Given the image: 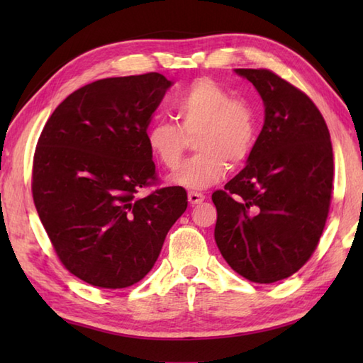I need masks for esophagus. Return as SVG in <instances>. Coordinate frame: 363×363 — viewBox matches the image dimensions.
Here are the masks:
<instances>
[{"label":"esophagus","instance_id":"esophagus-1","mask_svg":"<svg viewBox=\"0 0 363 363\" xmlns=\"http://www.w3.org/2000/svg\"><path fill=\"white\" fill-rule=\"evenodd\" d=\"M204 195L203 194H198V191H189V203L191 206H198L204 201Z\"/></svg>","mask_w":363,"mask_h":363}]
</instances>
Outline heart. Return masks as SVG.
Wrapping results in <instances>:
<instances>
[{
    "label": "heart",
    "instance_id": "heart-1",
    "mask_svg": "<svg viewBox=\"0 0 363 363\" xmlns=\"http://www.w3.org/2000/svg\"><path fill=\"white\" fill-rule=\"evenodd\" d=\"M177 125L156 120L146 129V145L156 160L173 169L181 162L187 135L194 138V157L169 177L173 184L203 190L223 179L228 167L243 165L257 138V113L250 101L230 98L220 84L198 78L176 95Z\"/></svg>",
    "mask_w": 363,
    "mask_h": 363
}]
</instances>
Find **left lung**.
<instances>
[{
	"label": "left lung",
	"mask_w": 363,
	"mask_h": 363,
	"mask_svg": "<svg viewBox=\"0 0 363 363\" xmlns=\"http://www.w3.org/2000/svg\"><path fill=\"white\" fill-rule=\"evenodd\" d=\"M264 101V128L225 190L213 191L215 242L229 267L259 284L296 273L317 248L329 213L334 159L312 99L269 70L235 68Z\"/></svg>",
	"instance_id": "obj_1"
}]
</instances>
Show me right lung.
Listing matches in <instances>:
<instances>
[{"instance_id":"add662e5","label":"right lung","mask_w":363,"mask_h":363,"mask_svg":"<svg viewBox=\"0 0 363 363\" xmlns=\"http://www.w3.org/2000/svg\"><path fill=\"white\" fill-rule=\"evenodd\" d=\"M172 84L160 73L87 84L56 107L37 142V213L65 268L95 287L143 279L187 209L182 187L137 196L156 181L146 129Z\"/></svg>"}]
</instances>
